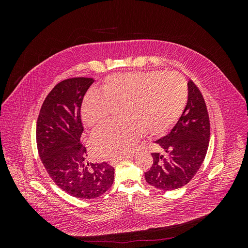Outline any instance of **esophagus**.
Listing matches in <instances>:
<instances>
[{"label":"esophagus","mask_w":248,"mask_h":248,"mask_svg":"<svg viewBox=\"0 0 248 248\" xmlns=\"http://www.w3.org/2000/svg\"><path fill=\"white\" fill-rule=\"evenodd\" d=\"M132 155H127V156H122V157H119V158H116V159H112V160H110V164L111 166H115V164L117 163V162H119V161H121V160H123V159H126V158H130Z\"/></svg>","instance_id":"obj_1"}]
</instances>
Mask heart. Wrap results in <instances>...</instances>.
I'll return each mask as SVG.
<instances>
[{
	"instance_id": "heart-1",
	"label": "heart",
	"mask_w": 248,
	"mask_h": 248,
	"mask_svg": "<svg viewBox=\"0 0 248 248\" xmlns=\"http://www.w3.org/2000/svg\"><path fill=\"white\" fill-rule=\"evenodd\" d=\"M187 87L177 73L128 72L108 77L101 94H89L81 108V120L89 128L106 123L112 108H120L118 126H106L95 132L91 145L100 158H118L129 151L140 132L157 137L166 132L181 116Z\"/></svg>"
}]
</instances>
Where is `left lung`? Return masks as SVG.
<instances>
[{"instance_id": "1", "label": "left lung", "mask_w": 248, "mask_h": 248, "mask_svg": "<svg viewBox=\"0 0 248 248\" xmlns=\"http://www.w3.org/2000/svg\"><path fill=\"white\" fill-rule=\"evenodd\" d=\"M188 99L179 121L155 142L163 154L153 153V164L145 172L147 183L168 191L181 188L200 170L208 150L210 122L206 103L189 80Z\"/></svg>"}]
</instances>
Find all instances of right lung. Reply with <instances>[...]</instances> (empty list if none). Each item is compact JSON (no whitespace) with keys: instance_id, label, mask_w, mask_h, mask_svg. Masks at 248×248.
Returning a JSON list of instances; mask_svg holds the SVG:
<instances>
[{"instance_id":"obj_1","label":"right lung","mask_w":248,"mask_h":248,"mask_svg":"<svg viewBox=\"0 0 248 248\" xmlns=\"http://www.w3.org/2000/svg\"><path fill=\"white\" fill-rule=\"evenodd\" d=\"M94 81L74 78L59 82L44 100L36 127L37 148L49 177L65 192L84 200L100 197L115 177V169L106 162L89 164L80 144V108Z\"/></svg>"}]
</instances>
